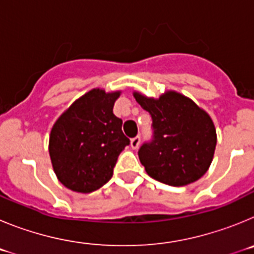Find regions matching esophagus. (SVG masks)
I'll list each match as a JSON object with an SVG mask.
<instances>
[{"instance_id":"esophagus-1","label":"esophagus","mask_w":254,"mask_h":254,"mask_svg":"<svg viewBox=\"0 0 254 254\" xmlns=\"http://www.w3.org/2000/svg\"><path fill=\"white\" fill-rule=\"evenodd\" d=\"M140 142H141V138L140 136H136V137L131 138V147L132 149H138V146H140Z\"/></svg>"}]
</instances>
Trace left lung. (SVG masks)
Here are the masks:
<instances>
[{
    "label": "left lung",
    "mask_w": 254,
    "mask_h": 254,
    "mask_svg": "<svg viewBox=\"0 0 254 254\" xmlns=\"http://www.w3.org/2000/svg\"><path fill=\"white\" fill-rule=\"evenodd\" d=\"M133 96L152 118L154 140L138 150L147 174L173 187L198 181L210 168L216 147V129L207 112L173 90L158 99L138 91Z\"/></svg>",
    "instance_id": "left-lung-1"
}]
</instances>
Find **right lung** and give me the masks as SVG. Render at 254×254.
<instances>
[{
  "label": "right lung",
  "instance_id": "obj_1",
  "mask_svg": "<svg viewBox=\"0 0 254 254\" xmlns=\"http://www.w3.org/2000/svg\"><path fill=\"white\" fill-rule=\"evenodd\" d=\"M121 91H87L58 117L49 134V156L58 181L78 193L99 190L113 176L129 140L113 114Z\"/></svg>",
  "mask_w": 254,
  "mask_h": 254
}]
</instances>
